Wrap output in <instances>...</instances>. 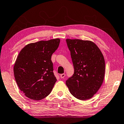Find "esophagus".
I'll list each match as a JSON object with an SVG mask.
<instances>
[{
  "instance_id": "34e87169",
  "label": "esophagus",
  "mask_w": 124,
  "mask_h": 124,
  "mask_svg": "<svg viewBox=\"0 0 124 124\" xmlns=\"http://www.w3.org/2000/svg\"><path fill=\"white\" fill-rule=\"evenodd\" d=\"M65 73H62V74H60V78H64V77H65Z\"/></svg>"
}]
</instances>
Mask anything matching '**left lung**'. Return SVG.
I'll list each match as a JSON object with an SVG mask.
<instances>
[{"label":"left lung","mask_w":124,"mask_h":124,"mask_svg":"<svg viewBox=\"0 0 124 124\" xmlns=\"http://www.w3.org/2000/svg\"><path fill=\"white\" fill-rule=\"evenodd\" d=\"M74 72L66 84L70 93L79 100L92 98L103 82L105 63L100 49L91 41L66 40Z\"/></svg>","instance_id":"obj_1"}]
</instances>
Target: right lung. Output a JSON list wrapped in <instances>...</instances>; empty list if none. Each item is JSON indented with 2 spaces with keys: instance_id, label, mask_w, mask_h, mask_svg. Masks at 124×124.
<instances>
[{
  "instance_id": "1",
  "label": "right lung",
  "mask_w": 124,
  "mask_h": 124,
  "mask_svg": "<svg viewBox=\"0 0 124 124\" xmlns=\"http://www.w3.org/2000/svg\"><path fill=\"white\" fill-rule=\"evenodd\" d=\"M60 39L39 41L25 46L14 66L19 88L30 99L40 100L51 93L57 81L51 56L59 45Z\"/></svg>"
}]
</instances>
